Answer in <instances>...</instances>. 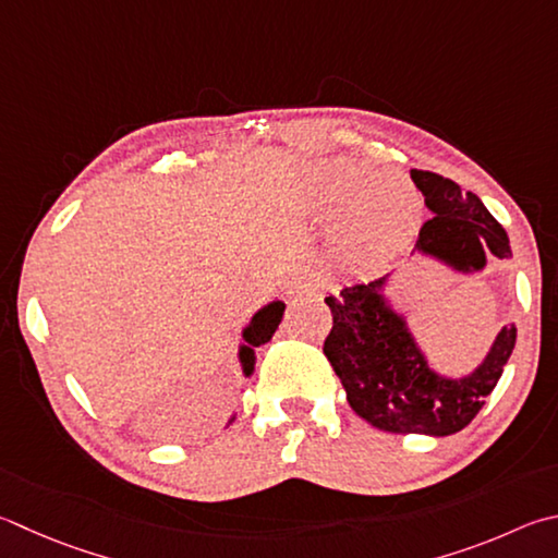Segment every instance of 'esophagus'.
Segmentation results:
<instances>
[{
	"label": "esophagus",
	"instance_id": "esophagus-1",
	"mask_svg": "<svg viewBox=\"0 0 558 558\" xmlns=\"http://www.w3.org/2000/svg\"><path fill=\"white\" fill-rule=\"evenodd\" d=\"M319 290H322L319 280H314L310 276H300L288 286V295H290V300H302V298L317 295Z\"/></svg>",
	"mask_w": 558,
	"mask_h": 558
}]
</instances>
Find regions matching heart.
<instances>
[{
    "label": "heart",
    "mask_w": 558,
    "mask_h": 558,
    "mask_svg": "<svg viewBox=\"0 0 558 558\" xmlns=\"http://www.w3.org/2000/svg\"><path fill=\"white\" fill-rule=\"evenodd\" d=\"M386 214L399 211L392 226L373 218L367 202ZM302 215L314 221H329L341 215V241L351 256L373 258L385 244L417 219V197L410 185L392 175H373L368 168L351 160H327L310 168L298 190Z\"/></svg>",
    "instance_id": "1"
}]
</instances>
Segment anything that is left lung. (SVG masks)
<instances>
[{
  "label": "left lung",
  "instance_id": "left-lung-1",
  "mask_svg": "<svg viewBox=\"0 0 558 558\" xmlns=\"http://www.w3.org/2000/svg\"><path fill=\"white\" fill-rule=\"evenodd\" d=\"M410 175L434 215L422 225L414 248L461 272L483 270L485 256L510 258L508 234L473 192H461L453 180L429 170H410ZM388 278L343 288L337 298L324 300L331 310L324 356L347 390L351 410L373 427L449 437L471 424L498 385L518 329L514 324L502 327L471 376L444 378L429 368L408 322L385 298Z\"/></svg>",
  "mask_w": 558,
  "mask_h": 558
}]
</instances>
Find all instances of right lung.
<instances>
[{"label":"right lung","instance_id":"add662e5","mask_svg":"<svg viewBox=\"0 0 558 558\" xmlns=\"http://www.w3.org/2000/svg\"><path fill=\"white\" fill-rule=\"evenodd\" d=\"M282 312H286V305H282V302H270V305L253 314L251 324L244 329V347L239 349V361L241 366H244L246 376H251L253 363H256V353L253 351L272 339V333H276L278 324L282 319Z\"/></svg>","mask_w":558,"mask_h":558}]
</instances>
